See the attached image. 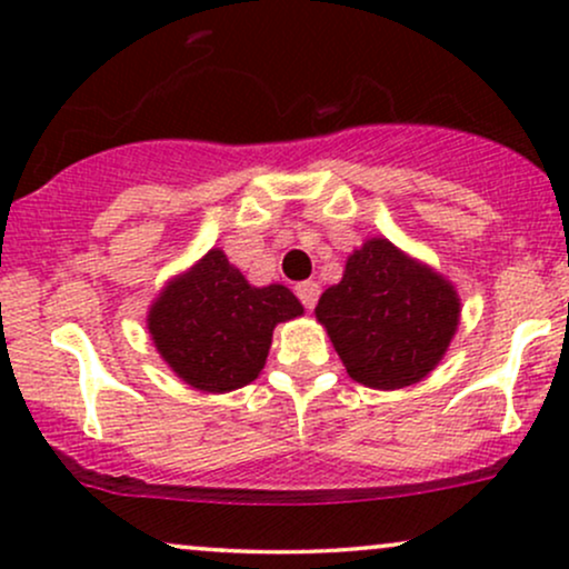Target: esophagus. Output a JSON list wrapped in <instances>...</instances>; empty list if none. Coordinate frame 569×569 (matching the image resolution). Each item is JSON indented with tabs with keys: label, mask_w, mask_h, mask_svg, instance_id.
<instances>
[{
	"label": "esophagus",
	"mask_w": 569,
	"mask_h": 569,
	"mask_svg": "<svg viewBox=\"0 0 569 569\" xmlns=\"http://www.w3.org/2000/svg\"><path fill=\"white\" fill-rule=\"evenodd\" d=\"M293 291H297L299 302H302L307 310H312L318 302V293H321V286H318L316 280H305V283H297V289Z\"/></svg>",
	"instance_id": "1"
}]
</instances>
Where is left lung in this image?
<instances>
[{"label":"left lung","mask_w":569,"mask_h":569,"mask_svg":"<svg viewBox=\"0 0 569 569\" xmlns=\"http://www.w3.org/2000/svg\"><path fill=\"white\" fill-rule=\"evenodd\" d=\"M316 318L356 382L398 390L436 369L460 323L455 286L390 240L352 251L345 276L318 299Z\"/></svg>","instance_id":"obj_1"}]
</instances>
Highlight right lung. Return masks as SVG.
Wrapping results in <instances>:
<instances>
[{
  "mask_svg": "<svg viewBox=\"0 0 569 569\" xmlns=\"http://www.w3.org/2000/svg\"><path fill=\"white\" fill-rule=\"evenodd\" d=\"M286 286H251L224 251L211 248L149 307V335L162 361L202 393H227L264 369L278 323L302 316Z\"/></svg>",
  "mask_w": 569,
  "mask_h": 569,
  "instance_id": "obj_1",
  "label": "right lung"
}]
</instances>
